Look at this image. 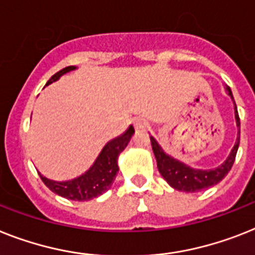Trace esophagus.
Returning <instances> with one entry per match:
<instances>
[{
    "instance_id": "34e87169",
    "label": "esophagus",
    "mask_w": 255,
    "mask_h": 255,
    "mask_svg": "<svg viewBox=\"0 0 255 255\" xmlns=\"http://www.w3.org/2000/svg\"><path fill=\"white\" fill-rule=\"evenodd\" d=\"M134 128L138 131H143V130H147L150 128V124L144 119H135L134 120Z\"/></svg>"
}]
</instances>
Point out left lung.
I'll return each instance as SVG.
<instances>
[{"label": "left lung", "instance_id": "left-lung-1", "mask_svg": "<svg viewBox=\"0 0 255 255\" xmlns=\"http://www.w3.org/2000/svg\"><path fill=\"white\" fill-rule=\"evenodd\" d=\"M226 90L233 100L231 88L227 87ZM233 103H235V100H233ZM235 117H236L237 126L240 128V117L239 112H237L236 103H235ZM150 139L153 155L156 157L157 169L164 177V180L167 181L168 184L176 190L186 191V193H195V191L205 190V189L211 188L214 185L219 184L232 168L240 144V136H237L236 143H235L232 151L229 153V156L218 168H214V169H194V168L189 167L182 161L177 160V159H174V157L169 156L168 153L164 152L163 148L159 146V143L156 142V139L153 136H150Z\"/></svg>", "mask_w": 255, "mask_h": 255}]
</instances>
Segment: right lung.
I'll return each mask as SVG.
<instances>
[{
  "mask_svg": "<svg viewBox=\"0 0 255 255\" xmlns=\"http://www.w3.org/2000/svg\"><path fill=\"white\" fill-rule=\"evenodd\" d=\"M71 70H75V66H67L62 70L57 71L47 82V86L60 79L61 75L66 74ZM132 134H134V128L130 125L129 129L123 135L107 143L102 152L99 153L98 159L92 164V167L79 177L70 181H53L39 173L40 178L50 190L64 198L79 202L96 198L112 186L116 174L119 172V164H117L119 155L125 150Z\"/></svg>",
  "mask_w": 255,
  "mask_h": 255,
  "instance_id": "right-lung-1",
  "label": "right lung"
}]
</instances>
